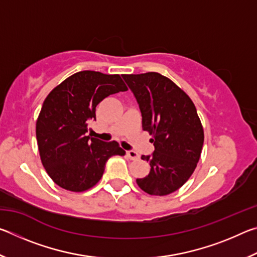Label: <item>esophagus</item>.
<instances>
[{
    "label": "esophagus",
    "instance_id": "34e87169",
    "mask_svg": "<svg viewBox=\"0 0 257 257\" xmlns=\"http://www.w3.org/2000/svg\"><path fill=\"white\" fill-rule=\"evenodd\" d=\"M125 154H127V156L130 160H137L139 158L138 154L134 151H127V152H125Z\"/></svg>",
    "mask_w": 257,
    "mask_h": 257
}]
</instances>
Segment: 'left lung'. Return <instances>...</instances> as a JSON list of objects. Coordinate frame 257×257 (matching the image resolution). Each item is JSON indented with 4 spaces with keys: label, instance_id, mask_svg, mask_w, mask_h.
<instances>
[{
    "label": "left lung",
    "instance_id": "left-lung-1",
    "mask_svg": "<svg viewBox=\"0 0 257 257\" xmlns=\"http://www.w3.org/2000/svg\"><path fill=\"white\" fill-rule=\"evenodd\" d=\"M142 112V124L155 147L150 173L138 178L142 190L164 196L180 188L201 158L204 130L193 101L180 87L159 72L122 75Z\"/></svg>",
    "mask_w": 257,
    "mask_h": 257
}]
</instances>
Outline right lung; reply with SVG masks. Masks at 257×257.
I'll list each match as a JSON object with an SVG mask.
<instances>
[{
	"label": "right lung",
	"mask_w": 257,
	"mask_h": 257,
	"mask_svg": "<svg viewBox=\"0 0 257 257\" xmlns=\"http://www.w3.org/2000/svg\"><path fill=\"white\" fill-rule=\"evenodd\" d=\"M128 90L120 75L85 70L68 77L47 95L36 121L42 164L61 188L85 191L101 180L108 158L124 155L116 142L86 136L97 104Z\"/></svg>",
	"instance_id": "right-lung-1"
}]
</instances>
